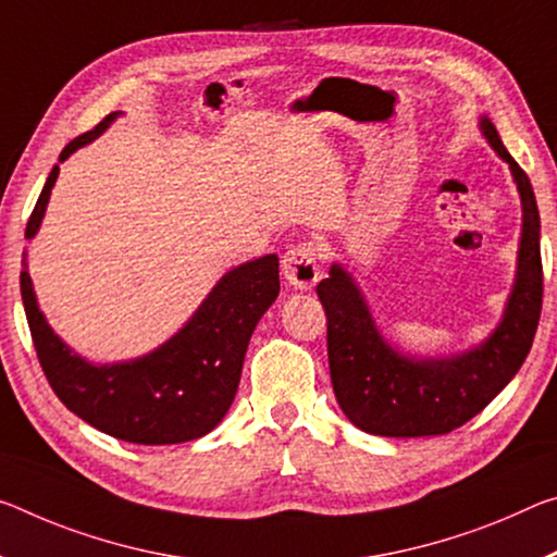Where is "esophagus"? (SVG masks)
I'll use <instances>...</instances> for the list:
<instances>
[{
    "label": "esophagus",
    "instance_id": "1",
    "mask_svg": "<svg viewBox=\"0 0 557 557\" xmlns=\"http://www.w3.org/2000/svg\"><path fill=\"white\" fill-rule=\"evenodd\" d=\"M320 250L314 243L293 245L282 258V275L295 289H310L320 280Z\"/></svg>",
    "mask_w": 557,
    "mask_h": 557
}]
</instances>
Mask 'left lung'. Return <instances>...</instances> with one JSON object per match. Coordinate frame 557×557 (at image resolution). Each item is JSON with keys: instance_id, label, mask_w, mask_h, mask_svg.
<instances>
[{"instance_id": "obj_1", "label": "left lung", "mask_w": 557, "mask_h": 557, "mask_svg": "<svg viewBox=\"0 0 557 557\" xmlns=\"http://www.w3.org/2000/svg\"><path fill=\"white\" fill-rule=\"evenodd\" d=\"M479 131L508 163L523 210L513 287L488 337L456 355H411L384 337L344 264L332 262L330 277L317 285L334 396L344 417L367 434L413 438L463 426L506 389L531 351L543 305L541 215L531 181L488 116L479 119Z\"/></svg>"}]
</instances>
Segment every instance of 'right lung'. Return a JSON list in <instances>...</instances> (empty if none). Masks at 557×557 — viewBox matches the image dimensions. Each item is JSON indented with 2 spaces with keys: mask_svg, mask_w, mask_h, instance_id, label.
<instances>
[{
  "mask_svg": "<svg viewBox=\"0 0 557 557\" xmlns=\"http://www.w3.org/2000/svg\"><path fill=\"white\" fill-rule=\"evenodd\" d=\"M121 113L106 116L74 138L59 156L64 163L78 148L99 138ZM59 165L51 168L26 223V240L39 233ZM22 302L39 364L69 411L128 444H183L213 431L231 409L240 384L247 344L260 317L280 295L277 255L247 260L227 270L188 322L144 357L88 361L51 330L39 310L24 250Z\"/></svg>",
  "mask_w": 557,
  "mask_h": 557,
  "instance_id": "obj_1",
  "label": "right lung"
}]
</instances>
